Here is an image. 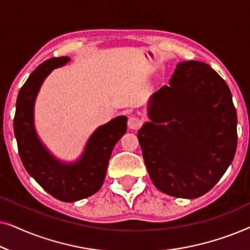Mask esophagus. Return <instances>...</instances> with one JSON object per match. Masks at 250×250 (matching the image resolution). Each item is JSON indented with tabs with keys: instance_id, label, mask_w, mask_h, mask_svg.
<instances>
[{
	"instance_id": "34e87169",
	"label": "esophagus",
	"mask_w": 250,
	"mask_h": 250,
	"mask_svg": "<svg viewBox=\"0 0 250 250\" xmlns=\"http://www.w3.org/2000/svg\"><path fill=\"white\" fill-rule=\"evenodd\" d=\"M127 125L131 129H138L140 128V126L142 125V121L140 118L135 117V116H132V117L128 118Z\"/></svg>"
}]
</instances>
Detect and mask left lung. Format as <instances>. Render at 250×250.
<instances>
[{
	"label": "left lung",
	"instance_id": "1",
	"mask_svg": "<svg viewBox=\"0 0 250 250\" xmlns=\"http://www.w3.org/2000/svg\"><path fill=\"white\" fill-rule=\"evenodd\" d=\"M138 131L149 176L162 192L194 199L208 192L237 150V111L225 81L207 63L182 61L150 98Z\"/></svg>",
	"mask_w": 250,
	"mask_h": 250
}]
</instances>
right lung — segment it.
Here are the masks:
<instances>
[{
  "label": "right lung",
  "instance_id": "1",
  "mask_svg": "<svg viewBox=\"0 0 250 250\" xmlns=\"http://www.w3.org/2000/svg\"><path fill=\"white\" fill-rule=\"evenodd\" d=\"M69 61V57L51 58L30 74L19 91L13 119L22 165L47 193L66 203L84 199L100 190L112 149L127 127L126 116H118L99 126L88 138L82 155L70 163L57 158L46 148L34 123L36 97L51 71Z\"/></svg>",
  "mask_w": 250,
  "mask_h": 250
}]
</instances>
